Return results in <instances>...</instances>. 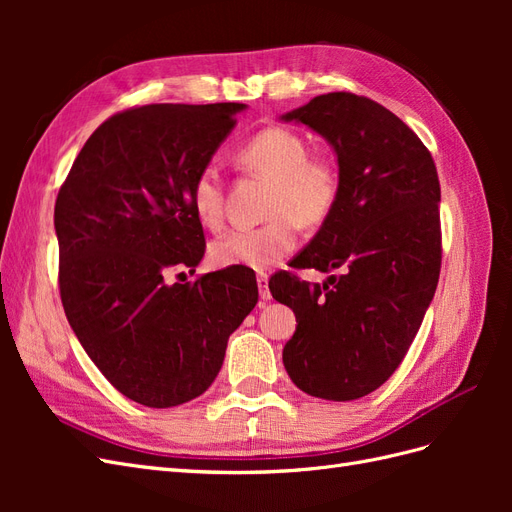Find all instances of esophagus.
Returning a JSON list of instances; mask_svg holds the SVG:
<instances>
[{"instance_id": "esophagus-1", "label": "esophagus", "mask_w": 512, "mask_h": 512, "mask_svg": "<svg viewBox=\"0 0 512 512\" xmlns=\"http://www.w3.org/2000/svg\"><path fill=\"white\" fill-rule=\"evenodd\" d=\"M256 284H258V290H260V299H262V301H269V299H271V292H269V275L260 271V273L256 275Z\"/></svg>"}]
</instances>
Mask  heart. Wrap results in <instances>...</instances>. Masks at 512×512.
Listing matches in <instances>:
<instances>
[{"label": "heart", "mask_w": 512, "mask_h": 512, "mask_svg": "<svg viewBox=\"0 0 512 512\" xmlns=\"http://www.w3.org/2000/svg\"><path fill=\"white\" fill-rule=\"evenodd\" d=\"M241 168L273 181L267 203L271 220L252 228H235L209 245L218 267L267 269L286 258L299 243V224L316 226L329 218L339 196L337 170L309 158V147L286 128H265L237 149ZM196 218L218 228L224 218V183L218 170H200L192 185Z\"/></svg>", "instance_id": "b5f03b06"}]
</instances>
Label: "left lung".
<instances>
[{
  "label": "left lung",
  "mask_w": 512,
  "mask_h": 512,
  "mask_svg": "<svg viewBox=\"0 0 512 512\" xmlns=\"http://www.w3.org/2000/svg\"><path fill=\"white\" fill-rule=\"evenodd\" d=\"M335 153L339 196L294 258L327 282L277 273L269 290L297 316L282 359L312 397L352 401L391 378L421 327L440 277V181L431 153L382 104L335 91L280 115Z\"/></svg>",
  "instance_id": "8db88e82"
}]
</instances>
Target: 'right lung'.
I'll return each instance as SVG.
<instances>
[{
  "label": "right lung",
  "mask_w": 512,
  "mask_h": 512,
  "mask_svg": "<svg viewBox=\"0 0 512 512\" xmlns=\"http://www.w3.org/2000/svg\"><path fill=\"white\" fill-rule=\"evenodd\" d=\"M247 104H149L104 121L55 203L59 290L81 346L119 393L147 408L203 395L228 337L258 301L250 273L194 271L205 254L192 185Z\"/></svg>",
  "instance_id": "1"
}]
</instances>
